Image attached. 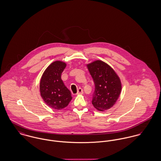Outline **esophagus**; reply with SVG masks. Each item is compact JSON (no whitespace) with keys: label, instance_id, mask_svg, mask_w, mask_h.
<instances>
[{"label":"esophagus","instance_id":"1","mask_svg":"<svg viewBox=\"0 0 161 161\" xmlns=\"http://www.w3.org/2000/svg\"><path fill=\"white\" fill-rule=\"evenodd\" d=\"M83 90L82 88L81 87H79L77 90V94H83Z\"/></svg>","mask_w":161,"mask_h":161}]
</instances>
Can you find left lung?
<instances>
[{
    "mask_svg": "<svg viewBox=\"0 0 161 161\" xmlns=\"http://www.w3.org/2000/svg\"><path fill=\"white\" fill-rule=\"evenodd\" d=\"M87 67L95 85L92 104L99 111L110 109L121 91L119 76L109 65L100 60L87 64Z\"/></svg>",
    "mask_w": 161,
    "mask_h": 161,
    "instance_id": "left-lung-1",
    "label": "left lung"
}]
</instances>
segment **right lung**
I'll use <instances>...</instances> for the list:
<instances>
[{"mask_svg": "<svg viewBox=\"0 0 161 161\" xmlns=\"http://www.w3.org/2000/svg\"><path fill=\"white\" fill-rule=\"evenodd\" d=\"M66 64L62 61L51 63L43 74L40 83L42 99L50 107L58 110L66 107L72 99L70 91L61 79Z\"/></svg>", "mask_w": 161, "mask_h": 161, "instance_id": "right-lung-1", "label": "right lung"}]
</instances>
